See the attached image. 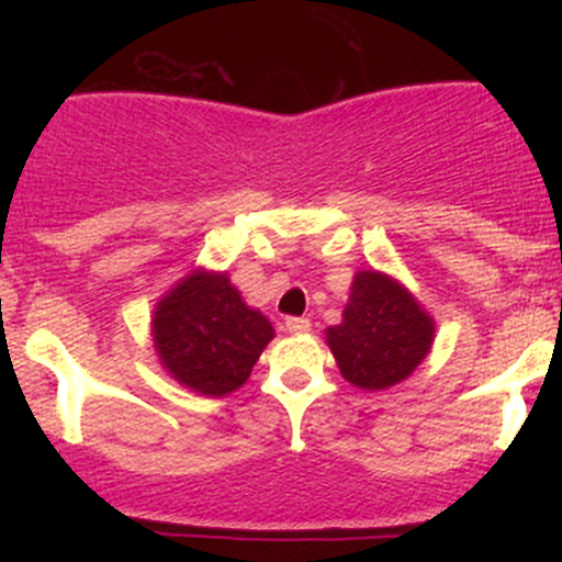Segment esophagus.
<instances>
[{
    "instance_id": "34e87169",
    "label": "esophagus",
    "mask_w": 562,
    "mask_h": 562,
    "mask_svg": "<svg viewBox=\"0 0 562 562\" xmlns=\"http://www.w3.org/2000/svg\"><path fill=\"white\" fill-rule=\"evenodd\" d=\"M310 326H313V323L307 321V317H288L285 321V328L291 334H304V331H310Z\"/></svg>"
}]
</instances>
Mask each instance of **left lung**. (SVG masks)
I'll return each instance as SVG.
<instances>
[{"instance_id":"1","label":"left lung","mask_w":562,"mask_h":562,"mask_svg":"<svg viewBox=\"0 0 562 562\" xmlns=\"http://www.w3.org/2000/svg\"><path fill=\"white\" fill-rule=\"evenodd\" d=\"M435 323L416 299L386 274L359 271L342 323L326 342L348 383L381 391L405 381L429 353Z\"/></svg>"}]
</instances>
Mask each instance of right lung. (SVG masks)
I'll return each mask as SVG.
<instances>
[{"label":"right lung","mask_w":562,"mask_h":562,"mask_svg":"<svg viewBox=\"0 0 562 562\" xmlns=\"http://www.w3.org/2000/svg\"><path fill=\"white\" fill-rule=\"evenodd\" d=\"M155 345L179 383L209 396L239 389L274 328L241 302L225 274H192L157 307Z\"/></svg>","instance_id":"add662e5"}]
</instances>
